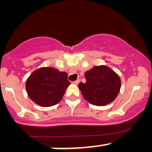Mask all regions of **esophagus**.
I'll use <instances>...</instances> for the list:
<instances>
[{"label":"esophagus","instance_id":"obj_1","mask_svg":"<svg viewBox=\"0 0 152 152\" xmlns=\"http://www.w3.org/2000/svg\"><path fill=\"white\" fill-rule=\"evenodd\" d=\"M79 82H80V80H79V79H77V80L73 82V84H74V85H78V84L79 83Z\"/></svg>","mask_w":152,"mask_h":152}]
</instances>
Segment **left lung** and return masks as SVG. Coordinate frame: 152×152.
I'll return each mask as SVG.
<instances>
[{
    "label": "left lung",
    "instance_id": "left-lung-1",
    "mask_svg": "<svg viewBox=\"0 0 152 152\" xmlns=\"http://www.w3.org/2000/svg\"><path fill=\"white\" fill-rule=\"evenodd\" d=\"M86 82L79 84L84 99L93 105L112 103L120 92L121 81L118 75L106 65L94 66L85 73Z\"/></svg>",
    "mask_w": 152,
    "mask_h": 152
}]
</instances>
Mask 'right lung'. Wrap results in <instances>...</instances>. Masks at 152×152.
Returning <instances> with one entry per match:
<instances>
[{
  "instance_id": "right-lung-1",
  "label": "right lung",
  "mask_w": 152,
  "mask_h": 152,
  "mask_svg": "<svg viewBox=\"0 0 152 152\" xmlns=\"http://www.w3.org/2000/svg\"><path fill=\"white\" fill-rule=\"evenodd\" d=\"M70 85L67 74L51 67L37 69L26 82L28 97L40 107H51L62 99L66 89Z\"/></svg>"
}]
</instances>
